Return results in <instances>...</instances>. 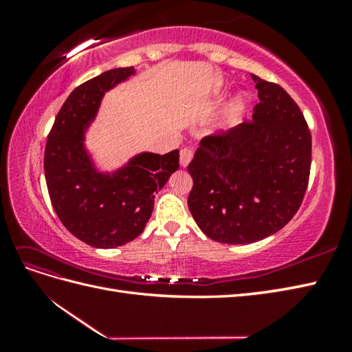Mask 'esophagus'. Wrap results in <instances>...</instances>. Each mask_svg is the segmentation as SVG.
<instances>
[{
    "mask_svg": "<svg viewBox=\"0 0 352 352\" xmlns=\"http://www.w3.org/2000/svg\"><path fill=\"white\" fill-rule=\"evenodd\" d=\"M192 157H193V151L190 148H183L182 149V151H180V164L183 168L188 166V164L192 160Z\"/></svg>",
    "mask_w": 352,
    "mask_h": 352,
    "instance_id": "1",
    "label": "esophagus"
}]
</instances>
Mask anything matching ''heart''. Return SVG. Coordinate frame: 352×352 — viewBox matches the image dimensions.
<instances>
[{"instance_id": "obj_1", "label": "heart", "mask_w": 352, "mask_h": 352, "mask_svg": "<svg viewBox=\"0 0 352 352\" xmlns=\"http://www.w3.org/2000/svg\"><path fill=\"white\" fill-rule=\"evenodd\" d=\"M243 107H245V104H243V101H237V102H236V106L233 107V115H231V116H230V119H228V121H227L226 124H222V125H219V126H218V129H216V131H221L222 129H226V126H227V125H228L230 122H233V118L236 116V113H239V111H241V110H242Z\"/></svg>"}]
</instances>
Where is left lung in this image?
Wrapping results in <instances>:
<instances>
[{"mask_svg": "<svg viewBox=\"0 0 352 352\" xmlns=\"http://www.w3.org/2000/svg\"><path fill=\"white\" fill-rule=\"evenodd\" d=\"M260 102L251 122L201 139L188 204L203 233L221 243H252L294 218L307 190L311 134L281 86L254 76Z\"/></svg>", "mask_w": 352, "mask_h": 352, "instance_id": "1", "label": "left lung"}]
</instances>
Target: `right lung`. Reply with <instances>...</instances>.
Wrapping results in <instances>:
<instances>
[{"mask_svg": "<svg viewBox=\"0 0 352 352\" xmlns=\"http://www.w3.org/2000/svg\"><path fill=\"white\" fill-rule=\"evenodd\" d=\"M134 68L102 72L80 85L56 116L45 146L43 169L51 204L66 230L94 248H116L134 241L151 218L155 193L178 169V149L142 153L111 174H102L85 149V131L104 94Z\"/></svg>", "mask_w": 352, "mask_h": 352, "instance_id": "obj_1", "label": "right lung"}]
</instances>
